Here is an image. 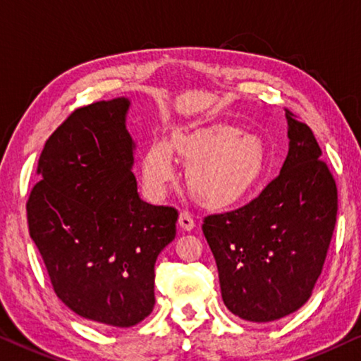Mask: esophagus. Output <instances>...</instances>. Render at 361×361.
Segmentation results:
<instances>
[{"mask_svg": "<svg viewBox=\"0 0 361 361\" xmlns=\"http://www.w3.org/2000/svg\"><path fill=\"white\" fill-rule=\"evenodd\" d=\"M178 225L183 231H191L192 228L196 226V221H194L190 212H181L180 219H178Z\"/></svg>", "mask_w": 361, "mask_h": 361, "instance_id": "obj_1", "label": "esophagus"}]
</instances>
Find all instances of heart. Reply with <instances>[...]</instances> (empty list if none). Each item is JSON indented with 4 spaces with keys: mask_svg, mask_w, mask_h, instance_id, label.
<instances>
[{
    "mask_svg": "<svg viewBox=\"0 0 361 361\" xmlns=\"http://www.w3.org/2000/svg\"><path fill=\"white\" fill-rule=\"evenodd\" d=\"M173 151L188 165L191 192L207 205H230L254 190L265 167L263 142L226 123L176 131L171 142L156 141L142 157V181L156 196L175 180Z\"/></svg>",
    "mask_w": 361,
    "mask_h": 361,
    "instance_id": "obj_1",
    "label": "heart"
}]
</instances>
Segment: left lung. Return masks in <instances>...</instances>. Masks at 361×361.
<instances>
[{
    "label": "left lung",
    "instance_id": "obj_1",
    "mask_svg": "<svg viewBox=\"0 0 361 361\" xmlns=\"http://www.w3.org/2000/svg\"><path fill=\"white\" fill-rule=\"evenodd\" d=\"M286 120L279 175L247 205L202 225L223 302L245 322H274L310 299L336 225L337 188L313 131L293 112Z\"/></svg>",
    "mask_w": 361,
    "mask_h": 361
}]
</instances>
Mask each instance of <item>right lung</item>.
I'll return each mask as SVG.
<instances>
[{
    "mask_svg": "<svg viewBox=\"0 0 361 361\" xmlns=\"http://www.w3.org/2000/svg\"><path fill=\"white\" fill-rule=\"evenodd\" d=\"M131 101L80 107L44 145L27 202L28 230L54 293L85 319L116 328L152 312L154 265L178 212L141 201Z\"/></svg>",
    "mask_w": 361,
    "mask_h": 361,
    "instance_id": "add662e5",
    "label": "right lung"
}]
</instances>
